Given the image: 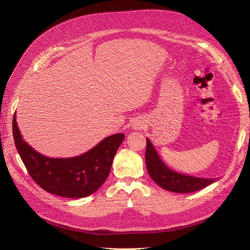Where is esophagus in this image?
Returning a JSON list of instances; mask_svg holds the SVG:
<instances>
[{"mask_svg": "<svg viewBox=\"0 0 250 250\" xmlns=\"http://www.w3.org/2000/svg\"><path fill=\"white\" fill-rule=\"evenodd\" d=\"M143 123L141 122V121H137V122H135V124H133V127L135 128V129H138V128H142L143 127Z\"/></svg>", "mask_w": 250, "mask_h": 250, "instance_id": "obj_1", "label": "esophagus"}]
</instances>
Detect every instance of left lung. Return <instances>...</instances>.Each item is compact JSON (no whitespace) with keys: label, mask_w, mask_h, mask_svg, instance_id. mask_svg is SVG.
I'll use <instances>...</instances> for the list:
<instances>
[{"label":"left lung","mask_w":250,"mask_h":250,"mask_svg":"<svg viewBox=\"0 0 250 250\" xmlns=\"http://www.w3.org/2000/svg\"><path fill=\"white\" fill-rule=\"evenodd\" d=\"M146 167L151 178L163 189L179 193H187L200 190L217 178H203L179 173L170 169L157 153L152 142L147 138L146 148Z\"/></svg>","instance_id":"8db88e82"}]
</instances>
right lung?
<instances>
[{
    "instance_id": "1",
    "label": "right lung",
    "mask_w": 250,
    "mask_h": 250,
    "mask_svg": "<svg viewBox=\"0 0 250 250\" xmlns=\"http://www.w3.org/2000/svg\"><path fill=\"white\" fill-rule=\"evenodd\" d=\"M13 138L21 159L37 185L45 191L69 199H81L95 192L107 179L114 155L124 134L104 138L89 151L69 158H51L26 143L13 116Z\"/></svg>"
}]
</instances>
